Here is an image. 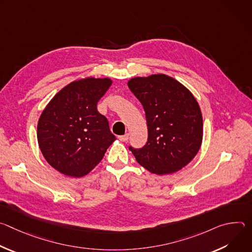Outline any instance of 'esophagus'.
Segmentation results:
<instances>
[{"label": "esophagus", "instance_id": "obj_1", "mask_svg": "<svg viewBox=\"0 0 252 252\" xmlns=\"http://www.w3.org/2000/svg\"><path fill=\"white\" fill-rule=\"evenodd\" d=\"M118 138H119L121 141H127V140H128V134L126 133V134H125V135H120Z\"/></svg>", "mask_w": 252, "mask_h": 252}]
</instances>
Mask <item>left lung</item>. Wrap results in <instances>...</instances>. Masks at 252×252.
I'll return each instance as SVG.
<instances>
[{
	"label": "left lung",
	"mask_w": 252,
	"mask_h": 252,
	"mask_svg": "<svg viewBox=\"0 0 252 252\" xmlns=\"http://www.w3.org/2000/svg\"><path fill=\"white\" fill-rule=\"evenodd\" d=\"M130 92L146 112L148 141L140 149L129 146L136 161L162 175L185 167L202 141V116L198 102L181 83L166 75L133 78Z\"/></svg>",
	"instance_id": "1"
}]
</instances>
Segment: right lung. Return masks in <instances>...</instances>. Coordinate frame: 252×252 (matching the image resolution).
I'll return each mask as SVG.
<instances>
[{"label": "right lung", "mask_w": 252, "mask_h": 252, "mask_svg": "<svg viewBox=\"0 0 252 252\" xmlns=\"http://www.w3.org/2000/svg\"><path fill=\"white\" fill-rule=\"evenodd\" d=\"M110 79L87 78L70 83L48 103L38 123L40 150L55 169L71 177L88 174L116 140L97 101Z\"/></svg>", "instance_id": "obj_1"}]
</instances>
